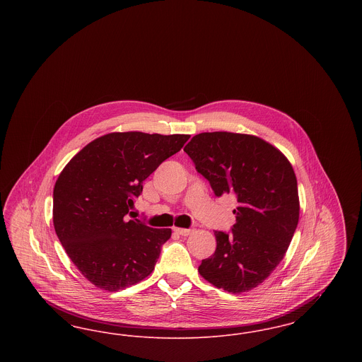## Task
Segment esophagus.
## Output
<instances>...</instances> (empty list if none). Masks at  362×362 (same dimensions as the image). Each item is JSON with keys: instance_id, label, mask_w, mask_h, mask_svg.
<instances>
[{"instance_id": "obj_1", "label": "esophagus", "mask_w": 362, "mask_h": 362, "mask_svg": "<svg viewBox=\"0 0 362 362\" xmlns=\"http://www.w3.org/2000/svg\"><path fill=\"white\" fill-rule=\"evenodd\" d=\"M173 230L177 233V235H182V236H189L191 235L192 232H194V229H191V228H173Z\"/></svg>"}]
</instances>
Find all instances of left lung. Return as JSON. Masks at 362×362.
<instances>
[{
    "label": "left lung",
    "instance_id": "1",
    "mask_svg": "<svg viewBox=\"0 0 362 362\" xmlns=\"http://www.w3.org/2000/svg\"><path fill=\"white\" fill-rule=\"evenodd\" d=\"M185 152L209 180L216 197H236L232 233L216 230V252L199 274L225 292H248L284 259L300 216L292 164L264 139L213 132L191 138Z\"/></svg>",
    "mask_w": 362,
    "mask_h": 362
}]
</instances>
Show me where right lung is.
<instances>
[{"label":"right lung","instance_id":"add662e5","mask_svg":"<svg viewBox=\"0 0 362 362\" xmlns=\"http://www.w3.org/2000/svg\"><path fill=\"white\" fill-rule=\"evenodd\" d=\"M189 138L110 133L89 142L59 173L52 192L55 233L74 266L99 289L118 292L155 270L173 230L126 214L144 180Z\"/></svg>","mask_w":362,"mask_h":362}]
</instances>
